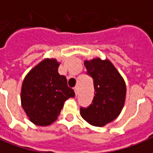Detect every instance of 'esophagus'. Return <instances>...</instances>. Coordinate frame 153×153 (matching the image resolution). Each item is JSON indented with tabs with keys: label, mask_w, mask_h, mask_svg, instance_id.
Returning <instances> with one entry per match:
<instances>
[{
	"label": "esophagus",
	"mask_w": 153,
	"mask_h": 153,
	"mask_svg": "<svg viewBox=\"0 0 153 153\" xmlns=\"http://www.w3.org/2000/svg\"><path fill=\"white\" fill-rule=\"evenodd\" d=\"M74 93H75V95H78V94H79V88H78V87H75V88H74Z\"/></svg>",
	"instance_id": "esophagus-1"
}]
</instances>
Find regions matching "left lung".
I'll return each mask as SVG.
<instances>
[{"instance_id":"left-lung-1","label":"left lung","mask_w":153,"mask_h":153,"mask_svg":"<svg viewBox=\"0 0 153 153\" xmlns=\"http://www.w3.org/2000/svg\"><path fill=\"white\" fill-rule=\"evenodd\" d=\"M88 74L93 79L95 96L87 108H80V115L88 124L102 127L119 116L124 107L126 85L123 77L109 60L99 57L85 60Z\"/></svg>"}]
</instances>
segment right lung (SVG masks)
I'll use <instances>...</instances> for the list:
<instances>
[{
  "instance_id": "obj_1",
  "label": "right lung",
  "mask_w": 153,
  "mask_h": 153,
  "mask_svg": "<svg viewBox=\"0 0 153 153\" xmlns=\"http://www.w3.org/2000/svg\"><path fill=\"white\" fill-rule=\"evenodd\" d=\"M59 65L56 59H44L27 74L22 83V107L29 120L38 126L56 121L64 102L75 96L66 78L58 73Z\"/></svg>"
}]
</instances>
